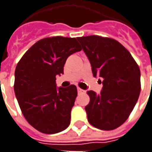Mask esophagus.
<instances>
[{
  "label": "esophagus",
  "mask_w": 152,
  "mask_h": 152,
  "mask_svg": "<svg viewBox=\"0 0 152 152\" xmlns=\"http://www.w3.org/2000/svg\"><path fill=\"white\" fill-rule=\"evenodd\" d=\"M77 92H78V93H83L84 91L83 89L79 88V87H77Z\"/></svg>",
  "instance_id": "obj_1"
}]
</instances>
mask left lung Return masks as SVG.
I'll list each match as a JSON object with an SVG mask.
<instances>
[{
	"instance_id": "8db88e82",
	"label": "left lung",
	"mask_w": 152,
	"mask_h": 152,
	"mask_svg": "<svg viewBox=\"0 0 152 152\" xmlns=\"http://www.w3.org/2000/svg\"><path fill=\"white\" fill-rule=\"evenodd\" d=\"M77 39L89 59L93 76L103 79L99 95L87 91V120L97 129H116L127 120L138 101L141 91L139 67L129 51L116 39L99 35Z\"/></svg>"
}]
</instances>
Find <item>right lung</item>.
<instances>
[{
  "label": "right lung",
  "instance_id": "right-lung-1",
  "mask_svg": "<svg viewBox=\"0 0 152 152\" xmlns=\"http://www.w3.org/2000/svg\"><path fill=\"white\" fill-rule=\"evenodd\" d=\"M82 50L75 38L54 36L37 41L15 69L14 92L30 125L44 134H56L70 124L77 87H59L56 76L64 74L69 56Z\"/></svg>",
  "mask_w": 152,
  "mask_h": 152
}]
</instances>
